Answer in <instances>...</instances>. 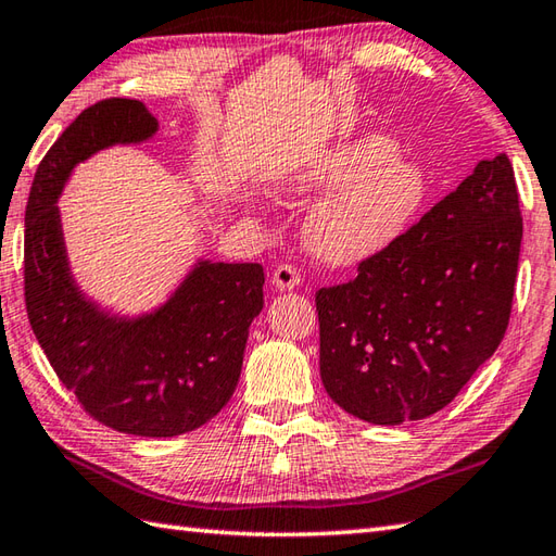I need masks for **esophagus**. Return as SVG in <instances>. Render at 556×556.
<instances>
[{"label": "esophagus", "instance_id": "obj_1", "mask_svg": "<svg viewBox=\"0 0 556 556\" xmlns=\"http://www.w3.org/2000/svg\"><path fill=\"white\" fill-rule=\"evenodd\" d=\"M271 285L281 291H289V289H296L301 285V271L296 269V265H289V263H281L275 275H271Z\"/></svg>", "mask_w": 556, "mask_h": 556}]
</instances>
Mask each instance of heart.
<instances>
[{
  "mask_svg": "<svg viewBox=\"0 0 556 556\" xmlns=\"http://www.w3.org/2000/svg\"><path fill=\"white\" fill-rule=\"evenodd\" d=\"M289 193L334 188L308 219L311 248L329 263L351 265L399 241L428 200V176L399 155L394 138L365 134L291 174Z\"/></svg>",
  "mask_w": 556,
  "mask_h": 556,
  "instance_id": "obj_1",
  "label": "heart"
}]
</instances>
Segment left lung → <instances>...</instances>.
I'll return each mask as SVG.
<instances>
[{
  "label": "left lung",
  "instance_id": "obj_1",
  "mask_svg": "<svg viewBox=\"0 0 556 556\" xmlns=\"http://www.w3.org/2000/svg\"><path fill=\"white\" fill-rule=\"evenodd\" d=\"M523 217L509 157L482 160L346 285L315 293L327 394L375 425L452 404L509 327Z\"/></svg>",
  "mask_w": 556,
  "mask_h": 556
}]
</instances>
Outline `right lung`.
Masks as SVG:
<instances>
[{
  "label": "right lung",
  "instance_id": "add662e5",
  "mask_svg": "<svg viewBox=\"0 0 556 556\" xmlns=\"http://www.w3.org/2000/svg\"><path fill=\"white\" fill-rule=\"evenodd\" d=\"M155 131L143 102L110 98L54 140L26 205L23 291L35 339L90 418L126 434L174 437L215 418L239 384L248 327L263 311V265L200 263L157 313L116 320L71 279L56 210L74 164Z\"/></svg>",
  "mask_w": 556,
  "mask_h": 556
}]
</instances>
